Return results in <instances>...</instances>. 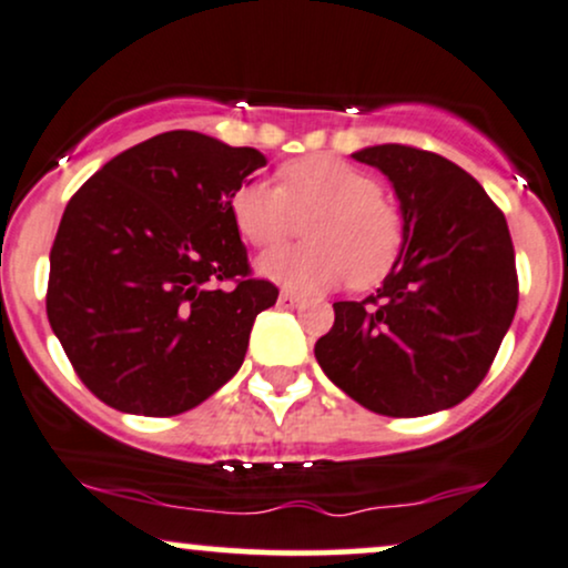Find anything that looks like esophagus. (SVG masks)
<instances>
[{
	"instance_id": "1",
	"label": "esophagus",
	"mask_w": 568,
	"mask_h": 568,
	"mask_svg": "<svg viewBox=\"0 0 568 568\" xmlns=\"http://www.w3.org/2000/svg\"><path fill=\"white\" fill-rule=\"evenodd\" d=\"M277 304H280V306H302L304 302H302V296H296V293H291V291H280Z\"/></svg>"
}]
</instances>
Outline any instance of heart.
<instances>
[{
  "instance_id": "b5f03b06",
  "label": "heart",
  "mask_w": 568,
  "mask_h": 568,
  "mask_svg": "<svg viewBox=\"0 0 568 568\" xmlns=\"http://www.w3.org/2000/svg\"><path fill=\"white\" fill-rule=\"evenodd\" d=\"M234 226L253 247L283 243L306 221L310 243L277 247L258 258V272L298 293H321L352 280L371 288L400 256L403 219L382 197L374 175L331 154L293 160L280 186L251 179L232 194Z\"/></svg>"
}]
</instances>
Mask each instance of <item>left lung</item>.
Segmentation results:
<instances>
[{
    "mask_svg": "<svg viewBox=\"0 0 568 568\" xmlns=\"http://www.w3.org/2000/svg\"><path fill=\"white\" fill-rule=\"evenodd\" d=\"M357 162L387 175L403 247L382 288L336 302L315 357L331 382L384 416L452 408L484 382L518 306L510 230L484 186L440 154L400 143Z\"/></svg>",
    "mask_w": 568,
    "mask_h": 568,
    "instance_id": "left-lung-1",
    "label": "left lung"
}]
</instances>
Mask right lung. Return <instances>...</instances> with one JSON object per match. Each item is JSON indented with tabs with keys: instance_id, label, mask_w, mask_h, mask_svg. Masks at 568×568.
Wrapping results in <instances>:
<instances>
[{
	"instance_id": "obj_1",
	"label": "right lung",
	"mask_w": 568,
	"mask_h": 568,
	"mask_svg": "<svg viewBox=\"0 0 568 568\" xmlns=\"http://www.w3.org/2000/svg\"><path fill=\"white\" fill-rule=\"evenodd\" d=\"M264 165L258 149L171 130L116 154L69 200L48 321L106 406L184 414L243 366L277 288L247 277L230 200Z\"/></svg>"
}]
</instances>
